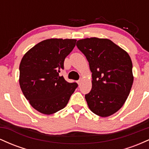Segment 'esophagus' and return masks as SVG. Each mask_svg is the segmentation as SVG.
<instances>
[{
	"instance_id": "esophagus-1",
	"label": "esophagus",
	"mask_w": 149,
	"mask_h": 149,
	"mask_svg": "<svg viewBox=\"0 0 149 149\" xmlns=\"http://www.w3.org/2000/svg\"><path fill=\"white\" fill-rule=\"evenodd\" d=\"M81 83H82V79H80L79 80H78V85H80V84H81Z\"/></svg>"
}]
</instances>
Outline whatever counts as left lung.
Here are the masks:
<instances>
[{"label": "left lung", "mask_w": 149, "mask_h": 149, "mask_svg": "<svg viewBox=\"0 0 149 149\" xmlns=\"http://www.w3.org/2000/svg\"><path fill=\"white\" fill-rule=\"evenodd\" d=\"M92 72V90L85 95L89 109L108 117L123 106L130 92L134 76L128 53L107 38H90L77 41Z\"/></svg>", "instance_id": "8db88e82"}]
</instances>
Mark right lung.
I'll list each match as a JSON object with an SVG mask.
<instances>
[{"mask_svg":"<svg viewBox=\"0 0 149 149\" xmlns=\"http://www.w3.org/2000/svg\"><path fill=\"white\" fill-rule=\"evenodd\" d=\"M76 39L42 40L24 55L19 65V85L31 107L45 115L64 109L78 87L59 76Z\"/></svg>","mask_w":149,"mask_h":149,"instance_id":"obj_1","label":"right lung"}]
</instances>
